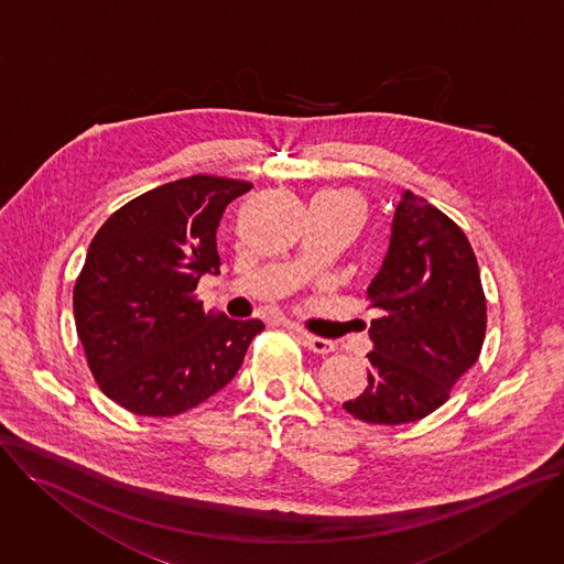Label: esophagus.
Listing matches in <instances>:
<instances>
[{
  "instance_id": "obj_1",
  "label": "esophagus",
  "mask_w": 564,
  "mask_h": 564,
  "mask_svg": "<svg viewBox=\"0 0 564 564\" xmlns=\"http://www.w3.org/2000/svg\"><path fill=\"white\" fill-rule=\"evenodd\" d=\"M297 336H300V340H302V345H304L306 349L316 351V354H332V351L336 349V345H334L332 340H327V338H321V336H314V334H306V332H300V329H297Z\"/></svg>"
}]
</instances>
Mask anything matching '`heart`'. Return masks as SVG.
<instances>
[{"instance_id": "heart-1", "label": "heart", "mask_w": 564, "mask_h": 564, "mask_svg": "<svg viewBox=\"0 0 564 564\" xmlns=\"http://www.w3.org/2000/svg\"><path fill=\"white\" fill-rule=\"evenodd\" d=\"M327 197H338V199H345V202H351L354 206H356V199L351 197V195H347V193H332V195H327Z\"/></svg>"}]
</instances>
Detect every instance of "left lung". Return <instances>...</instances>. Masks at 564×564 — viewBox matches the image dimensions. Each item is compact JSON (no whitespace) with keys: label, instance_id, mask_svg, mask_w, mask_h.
<instances>
[{"label":"left lung","instance_id":"left-lung-1","mask_svg":"<svg viewBox=\"0 0 564 564\" xmlns=\"http://www.w3.org/2000/svg\"><path fill=\"white\" fill-rule=\"evenodd\" d=\"M367 297L381 311L369 327L367 386L343 408L367 423L419 421L448 401L484 345L486 297L468 237L405 191Z\"/></svg>","mask_w":564,"mask_h":564}]
</instances>
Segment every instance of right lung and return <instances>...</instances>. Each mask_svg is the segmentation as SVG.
<instances>
[{"label": "right lung", "instance_id": "add662e5", "mask_svg": "<svg viewBox=\"0 0 564 564\" xmlns=\"http://www.w3.org/2000/svg\"><path fill=\"white\" fill-rule=\"evenodd\" d=\"M253 183L178 178L124 204L96 232L74 286V316L100 390L139 416H174L226 388L262 321L204 311L219 273L217 226Z\"/></svg>", "mask_w": 564, "mask_h": 564}]
</instances>
